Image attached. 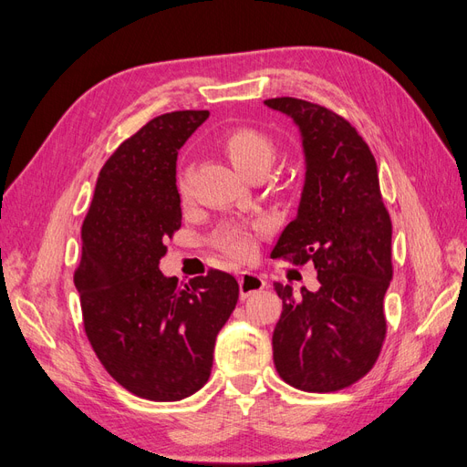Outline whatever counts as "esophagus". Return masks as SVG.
<instances>
[{
	"label": "esophagus",
	"instance_id": "34e87169",
	"mask_svg": "<svg viewBox=\"0 0 467 467\" xmlns=\"http://www.w3.org/2000/svg\"><path fill=\"white\" fill-rule=\"evenodd\" d=\"M238 285H240V298H248L252 296L254 293H258L265 287V281L255 275V274H250V272H243L240 274V279H238Z\"/></svg>",
	"mask_w": 467,
	"mask_h": 467
}]
</instances>
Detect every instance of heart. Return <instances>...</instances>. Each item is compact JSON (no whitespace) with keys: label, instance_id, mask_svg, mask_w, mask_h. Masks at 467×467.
I'll return each instance as SVG.
<instances>
[{"label":"heart","instance_id":"1","mask_svg":"<svg viewBox=\"0 0 467 467\" xmlns=\"http://www.w3.org/2000/svg\"><path fill=\"white\" fill-rule=\"evenodd\" d=\"M219 147L224 157L233 162V167L246 178H264L277 159L275 141L265 131L255 128H234L227 131L219 140ZM300 182H303V172L295 169L285 178L283 190L296 193ZM182 193H186V186H182ZM262 231V224H252V227L231 224L215 234L213 246L229 258L250 260L255 254V243Z\"/></svg>","mask_w":467,"mask_h":467}]
</instances>
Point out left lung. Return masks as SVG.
<instances>
[{
  "label": "left lung",
  "instance_id": "1",
  "mask_svg": "<svg viewBox=\"0 0 467 467\" xmlns=\"http://www.w3.org/2000/svg\"><path fill=\"white\" fill-rule=\"evenodd\" d=\"M303 131L306 184L298 215L272 258L314 264L320 289L274 283L283 300L274 329L281 379L305 392H337L358 382L386 339L384 295L394 275L392 221L367 141L337 112L303 99H267Z\"/></svg>",
  "mask_w": 467,
  "mask_h": 467
}]
</instances>
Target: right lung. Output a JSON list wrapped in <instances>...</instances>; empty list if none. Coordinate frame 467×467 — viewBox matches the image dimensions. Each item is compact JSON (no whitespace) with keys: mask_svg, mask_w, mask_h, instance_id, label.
<instances>
[{"mask_svg":"<svg viewBox=\"0 0 467 467\" xmlns=\"http://www.w3.org/2000/svg\"><path fill=\"white\" fill-rule=\"evenodd\" d=\"M207 116L161 114L119 143L81 227L73 281L85 334L119 386L153 401L188 398L207 382L215 337L238 303L236 279L221 269L188 285L159 269L182 224L178 149Z\"/></svg>","mask_w":467,"mask_h":467,"instance_id":"obj_1","label":"right lung"}]
</instances>
